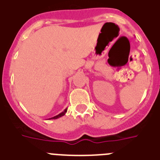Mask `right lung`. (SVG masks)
Returning <instances> with one entry per match:
<instances>
[{
  "label": "right lung",
  "instance_id": "obj_1",
  "mask_svg": "<svg viewBox=\"0 0 160 160\" xmlns=\"http://www.w3.org/2000/svg\"><path fill=\"white\" fill-rule=\"evenodd\" d=\"M66 112H67V109H65V110H64V112H61V113H60V114L57 115V116H54V117H52V118H50V119H57V118H59V117H61V116H63L64 114H65Z\"/></svg>",
  "mask_w": 160,
  "mask_h": 160
}]
</instances>
